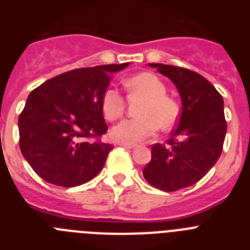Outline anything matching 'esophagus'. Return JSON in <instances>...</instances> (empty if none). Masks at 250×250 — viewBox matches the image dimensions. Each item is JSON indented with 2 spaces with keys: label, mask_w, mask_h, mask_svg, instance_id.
I'll use <instances>...</instances> for the list:
<instances>
[{
  "label": "esophagus",
  "mask_w": 250,
  "mask_h": 250,
  "mask_svg": "<svg viewBox=\"0 0 250 250\" xmlns=\"http://www.w3.org/2000/svg\"><path fill=\"white\" fill-rule=\"evenodd\" d=\"M119 145L125 147V149H132V147H135V144H126V143H120Z\"/></svg>",
  "instance_id": "esophagus-1"
}]
</instances>
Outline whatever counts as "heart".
<instances>
[{"mask_svg":"<svg viewBox=\"0 0 250 250\" xmlns=\"http://www.w3.org/2000/svg\"><path fill=\"white\" fill-rule=\"evenodd\" d=\"M132 95L144 98L138 109V118L125 119L115 125L111 138L118 143L135 144L155 135L159 127L167 130L178 120V104L167 96V86L152 72H139L124 80ZM101 109L107 120L119 119L125 109V100L115 87H107L101 96Z\"/></svg>","mask_w":250,"mask_h":250,"instance_id":"heart-1","label":"heart"}]
</instances>
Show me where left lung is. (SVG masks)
Returning a JSON list of instances; mask_svg holds the SVG:
<instances>
[{
  "label": "left lung",
  "mask_w": 250,
  "mask_h": 250,
  "mask_svg": "<svg viewBox=\"0 0 250 250\" xmlns=\"http://www.w3.org/2000/svg\"><path fill=\"white\" fill-rule=\"evenodd\" d=\"M150 66L175 83L183 107L167 143L151 146V160L143 174L154 188L176 191L199 182L219 159L227 132L224 103L198 72L163 63Z\"/></svg>",
  "instance_id": "left-lung-1"
}]
</instances>
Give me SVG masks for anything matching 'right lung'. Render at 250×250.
Returning <instances> with one entry per match:
<instances>
[{
    "instance_id": "obj_1",
    "label": "right lung",
    "mask_w": 250,
    "mask_h": 250,
    "mask_svg": "<svg viewBox=\"0 0 250 250\" xmlns=\"http://www.w3.org/2000/svg\"><path fill=\"white\" fill-rule=\"evenodd\" d=\"M129 63L75 68L45 81L28 95L20 114V149L35 173L50 184L71 188L100 173L112 145L101 96L110 72Z\"/></svg>"
}]
</instances>
